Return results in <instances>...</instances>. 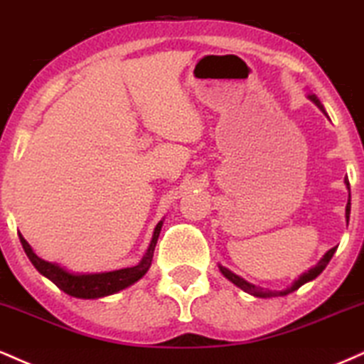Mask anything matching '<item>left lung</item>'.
Returning <instances> with one entry per match:
<instances>
[{
  "instance_id": "obj_1",
  "label": "left lung",
  "mask_w": 364,
  "mask_h": 364,
  "mask_svg": "<svg viewBox=\"0 0 364 364\" xmlns=\"http://www.w3.org/2000/svg\"><path fill=\"white\" fill-rule=\"evenodd\" d=\"M309 98H310L311 102H314L315 105L318 107L320 110H322L323 114H326V109H323V105L320 104V100H318L317 97H315V95H309ZM326 115H327V114H326ZM344 182H346V186H348V189H349V181H348V178H344ZM349 213H351V196H349V199H348V206H346V220H348V221H349ZM336 249H337V247H332V249L328 250L327 254L323 255V257L318 260V264H317V266H315V267H311L309 272H305V274L298 277V279L294 281V283H293L291 288L284 289V291H271V289H264V288H259V286H255V284L249 283V281H245V279H243V277L237 276V274H233V272L230 271V269H226V267H223V266H220V271H221V274H223V276L226 277V279H230V281H232V283H233L235 286H238V288L243 289V291H245V293H249V294H254V296H259V298L284 296V294H288V293L294 291V289H298V288H300V286H303V284H305V283H309V281L315 279V277H317V276L320 274V272H322L323 269L327 267V264L331 262V259H332V255H334Z\"/></svg>"
}]
</instances>
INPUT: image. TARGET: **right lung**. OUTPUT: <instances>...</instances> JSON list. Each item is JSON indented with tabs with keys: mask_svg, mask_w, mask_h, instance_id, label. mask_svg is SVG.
<instances>
[{
	"mask_svg": "<svg viewBox=\"0 0 364 364\" xmlns=\"http://www.w3.org/2000/svg\"><path fill=\"white\" fill-rule=\"evenodd\" d=\"M161 225H164L161 221L156 225L146 255H144L143 260H141L138 266L119 269V271H110V272H97V274H73V272H68L66 269L59 267L58 264L47 262V260L37 257L36 252L32 250V247L28 245V242L25 240L21 235H20V242H21V247H23L25 254H27V257L30 259V262L33 264V267H36L42 276H46L47 279L53 281L61 291L75 298L93 300V298L109 296V294L121 291V289L127 288V286L136 283V281L141 279V277L146 274L149 266H151L153 252H155L156 240L158 237H160Z\"/></svg>",
	"mask_w": 364,
	"mask_h": 364,
	"instance_id": "right-lung-1",
	"label": "right lung"
}]
</instances>
